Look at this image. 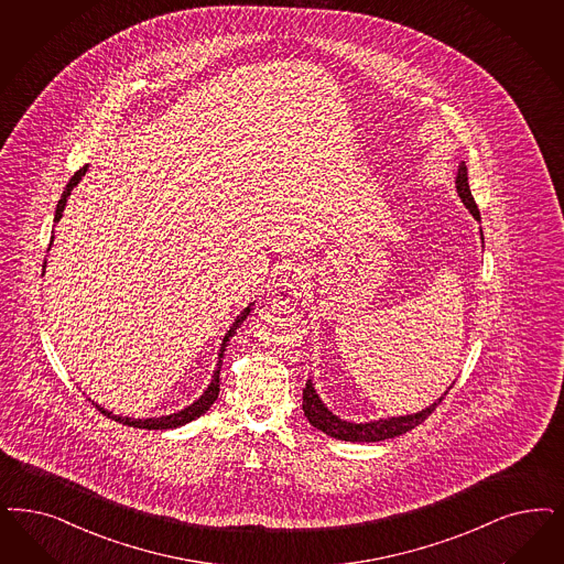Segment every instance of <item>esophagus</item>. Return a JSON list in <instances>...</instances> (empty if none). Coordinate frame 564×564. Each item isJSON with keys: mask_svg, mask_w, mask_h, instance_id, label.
<instances>
[{"mask_svg": "<svg viewBox=\"0 0 564 564\" xmlns=\"http://www.w3.org/2000/svg\"><path fill=\"white\" fill-rule=\"evenodd\" d=\"M288 276H292V279H297V274L295 272H288ZM288 285V283H285Z\"/></svg>", "mask_w": 564, "mask_h": 564, "instance_id": "obj_1", "label": "esophagus"}]
</instances>
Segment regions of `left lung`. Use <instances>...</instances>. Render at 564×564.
I'll return each instance as SVG.
<instances>
[{
    "mask_svg": "<svg viewBox=\"0 0 564 564\" xmlns=\"http://www.w3.org/2000/svg\"><path fill=\"white\" fill-rule=\"evenodd\" d=\"M456 189L460 199L465 202L466 208L470 210V214L479 220V208L475 204V197L470 194V187H468V175H466L465 162H460L458 166V176H456ZM454 388V383L447 388ZM444 393L437 402H433L429 409L421 410L416 414H406V416H393V419H383V421H375V423H348V421H341L337 419L333 412L325 409V404L318 400L316 391L312 388L311 381L306 383L304 388V414L308 416L311 425L316 429H321L323 433H327L335 440H344V442H381V440H389V437H398L402 433H406L410 429L419 427L421 423L427 421V416H431L435 409L442 404V400L447 395Z\"/></svg>",
    "mask_w": 564,
    "mask_h": 564,
    "instance_id": "left-lung-1",
    "label": "left lung"
}]
</instances>
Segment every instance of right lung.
Returning <instances> with one entry per match:
<instances>
[{
  "label": "right lung",
  "instance_id": "add662e5",
  "mask_svg": "<svg viewBox=\"0 0 564 564\" xmlns=\"http://www.w3.org/2000/svg\"><path fill=\"white\" fill-rule=\"evenodd\" d=\"M87 173V164L83 166V169H78L77 173L73 175V178L68 181V185H66V189H64V194L59 197L58 208H56V216H54V227H56V223H58L59 218H62V213H64V206H66V197L70 195L73 192V187L77 185L78 181H80V176ZM52 241H54V235H52V239H50V248H52ZM43 269H45V262H43ZM248 312L250 308H246L243 314L235 321L234 327L229 329V333L225 335V339H223V348H220V358H223V351L227 348V341H229V337L234 335L235 327H239V323L248 316ZM220 365H223V360H218ZM218 377H220V367L214 370V379L213 383L208 386V389L204 391V395L194 402L192 406H187L185 410H181V412H176V414H169V416H160V419H129V416H117V414H112V412H108V410L99 409L98 404H94L96 409L101 412V414H106L108 419H112V421H117V423H122V425H129V427L137 429H175L181 427V425H185V423H192L195 421L197 416H202L206 410L213 406L214 402H216V398H218V391H220V381H218Z\"/></svg>",
  "mask_w": 564,
  "mask_h": 564
}]
</instances>
